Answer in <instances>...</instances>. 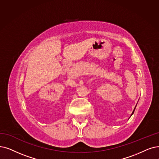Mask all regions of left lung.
Returning a JSON list of instances; mask_svg holds the SVG:
<instances>
[{"label":"left lung","instance_id":"8db88e82","mask_svg":"<svg viewBox=\"0 0 159 159\" xmlns=\"http://www.w3.org/2000/svg\"><path fill=\"white\" fill-rule=\"evenodd\" d=\"M136 105H137V104H136ZM136 106H135V107H134V110H133V111H132V114H131V116H130V117L132 116V115H133V113H134V111H135V108H136Z\"/></svg>","mask_w":159,"mask_h":159}]
</instances>
